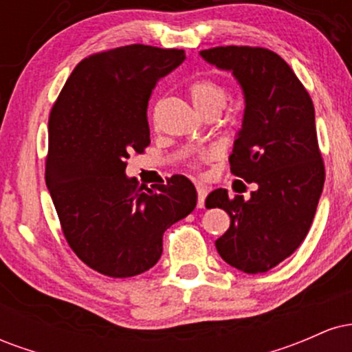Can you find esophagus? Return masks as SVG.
Listing matches in <instances>:
<instances>
[{
	"label": "esophagus",
	"instance_id": "obj_1",
	"mask_svg": "<svg viewBox=\"0 0 352 352\" xmlns=\"http://www.w3.org/2000/svg\"><path fill=\"white\" fill-rule=\"evenodd\" d=\"M197 193H199V204H197V205H199V208H204L208 190H207V187H205V185L199 184V185H197Z\"/></svg>",
	"mask_w": 352,
	"mask_h": 352
}]
</instances>
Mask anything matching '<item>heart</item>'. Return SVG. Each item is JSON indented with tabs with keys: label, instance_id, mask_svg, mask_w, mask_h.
<instances>
[{
	"label": "heart",
	"instance_id": "b5f03b06",
	"mask_svg": "<svg viewBox=\"0 0 352 352\" xmlns=\"http://www.w3.org/2000/svg\"><path fill=\"white\" fill-rule=\"evenodd\" d=\"M188 94L192 98L193 106L197 107L200 114L205 111H212V109H220L221 111L227 106L228 100L227 89L221 86L218 80L210 78L193 80L188 86Z\"/></svg>",
	"mask_w": 352,
	"mask_h": 352
}]
</instances>
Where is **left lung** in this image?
<instances>
[{"mask_svg":"<svg viewBox=\"0 0 352 352\" xmlns=\"http://www.w3.org/2000/svg\"><path fill=\"white\" fill-rule=\"evenodd\" d=\"M200 56L232 72L243 91V120L230 168L256 184L248 200L230 199L225 188L205 200L207 208L230 215L217 252L240 272L265 273L302 243L324 185L313 100L286 60L265 47L221 46Z\"/></svg>","mask_w":352,"mask_h":352,"instance_id":"8db88e82","label":"left lung"}]
</instances>
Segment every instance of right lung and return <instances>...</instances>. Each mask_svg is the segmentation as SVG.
I'll use <instances>...</instances> for the list:
<instances>
[{
  "label": "right lung",
  "mask_w": 352,
  "mask_h": 352,
  "mask_svg": "<svg viewBox=\"0 0 352 352\" xmlns=\"http://www.w3.org/2000/svg\"><path fill=\"white\" fill-rule=\"evenodd\" d=\"M182 50L131 44L82 59L50 116L46 187L67 243L89 268L112 278L151 270L165 230L193 212L187 177L147 188L125 160L151 144L147 106Z\"/></svg>",
  "instance_id": "right-lung-1"
}]
</instances>
